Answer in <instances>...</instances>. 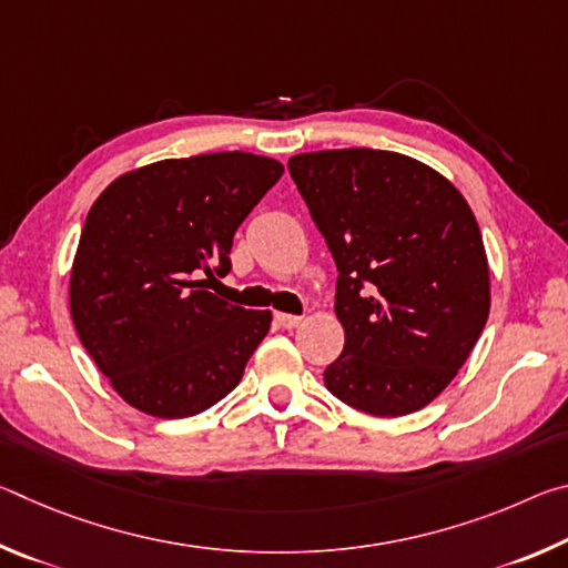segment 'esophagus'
Segmentation results:
<instances>
[{
	"mask_svg": "<svg viewBox=\"0 0 568 568\" xmlns=\"http://www.w3.org/2000/svg\"><path fill=\"white\" fill-rule=\"evenodd\" d=\"M275 321L281 323L285 331H293V328H297V325L303 323L301 315H291V313H275Z\"/></svg>",
	"mask_w": 568,
	"mask_h": 568,
	"instance_id": "esophagus-1",
	"label": "esophagus"
}]
</instances>
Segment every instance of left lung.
Returning <instances> with one entry per match:
<instances>
[{
	"label": "left lung",
	"instance_id": "obj_1",
	"mask_svg": "<svg viewBox=\"0 0 568 568\" xmlns=\"http://www.w3.org/2000/svg\"><path fill=\"white\" fill-rule=\"evenodd\" d=\"M287 170L338 267L345 345L325 386L371 416L423 408L466 363L491 307L468 203L436 170L388 150L305 152Z\"/></svg>",
	"mask_w": 568,
	"mask_h": 568
}]
</instances>
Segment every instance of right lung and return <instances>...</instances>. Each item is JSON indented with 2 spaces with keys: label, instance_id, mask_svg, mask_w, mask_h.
<instances>
[{
  "label": "right lung",
  "instance_id": "1",
  "mask_svg": "<svg viewBox=\"0 0 568 568\" xmlns=\"http://www.w3.org/2000/svg\"><path fill=\"white\" fill-rule=\"evenodd\" d=\"M283 175L277 160L213 152L152 162L94 200L70 277L77 335L142 413L187 418L225 398L271 311L205 287L230 273L235 230Z\"/></svg>",
  "mask_w": 568,
  "mask_h": 568
}]
</instances>
